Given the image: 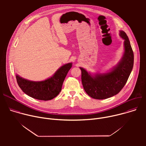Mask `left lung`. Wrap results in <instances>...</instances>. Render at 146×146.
I'll list each match as a JSON object with an SVG mask.
<instances>
[{
	"instance_id": "1",
	"label": "left lung",
	"mask_w": 146,
	"mask_h": 146,
	"mask_svg": "<svg viewBox=\"0 0 146 146\" xmlns=\"http://www.w3.org/2000/svg\"><path fill=\"white\" fill-rule=\"evenodd\" d=\"M124 40V52L118 64L105 73H91L80 67L81 81L87 94L96 99H105L117 95L125 85L133 66L134 55L128 37L119 31Z\"/></svg>"
}]
</instances>
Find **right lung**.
Returning <instances> with one entry per match:
<instances>
[{"instance_id": "right-lung-1", "label": "right lung", "mask_w": 146, "mask_h": 146, "mask_svg": "<svg viewBox=\"0 0 146 146\" xmlns=\"http://www.w3.org/2000/svg\"><path fill=\"white\" fill-rule=\"evenodd\" d=\"M72 66L71 62L62 65L51 77L40 81H31L16 74L17 81L20 88L28 96L38 100H49L60 92L64 80Z\"/></svg>"}]
</instances>
